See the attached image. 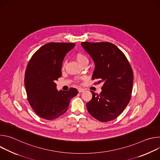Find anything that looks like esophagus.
<instances>
[{
	"instance_id": "1",
	"label": "esophagus",
	"mask_w": 160,
	"mask_h": 160,
	"mask_svg": "<svg viewBox=\"0 0 160 160\" xmlns=\"http://www.w3.org/2000/svg\"><path fill=\"white\" fill-rule=\"evenodd\" d=\"M78 92H79V93H81V92H83V91H84V89H83V88H78Z\"/></svg>"
}]
</instances>
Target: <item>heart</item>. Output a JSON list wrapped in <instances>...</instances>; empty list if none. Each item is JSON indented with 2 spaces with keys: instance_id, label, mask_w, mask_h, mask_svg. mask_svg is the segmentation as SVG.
<instances>
[{
  "instance_id": "1",
  "label": "heart",
  "mask_w": 160,
  "mask_h": 160,
  "mask_svg": "<svg viewBox=\"0 0 160 160\" xmlns=\"http://www.w3.org/2000/svg\"><path fill=\"white\" fill-rule=\"evenodd\" d=\"M75 59L77 61V62L81 64L83 62H88V58L82 52H78L75 54ZM64 64H63L64 66Z\"/></svg>"
}]
</instances>
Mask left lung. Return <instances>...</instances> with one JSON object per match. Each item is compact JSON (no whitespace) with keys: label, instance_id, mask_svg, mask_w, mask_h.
Listing matches in <instances>:
<instances>
[{"label":"left lung","instance_id":"1","mask_svg":"<svg viewBox=\"0 0 160 160\" xmlns=\"http://www.w3.org/2000/svg\"><path fill=\"white\" fill-rule=\"evenodd\" d=\"M81 45L95 63L92 79L103 83L99 94L90 91L92 98L87 103V110L100 122L115 120L131 98L133 79L131 66L122 51L111 43L85 42Z\"/></svg>","mask_w":160,"mask_h":160}]
</instances>
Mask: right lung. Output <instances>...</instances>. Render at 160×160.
Segmentation results:
<instances>
[{
    "label": "right lung",
    "mask_w": 160,
    "mask_h": 160,
    "mask_svg": "<svg viewBox=\"0 0 160 160\" xmlns=\"http://www.w3.org/2000/svg\"><path fill=\"white\" fill-rule=\"evenodd\" d=\"M74 43L51 42L43 45L30 59L25 75L28 101L40 118L54 120L67 111L72 98L78 94L75 88L58 91L55 82L61 77V67L67 52Z\"/></svg>",
    "instance_id": "add662e5"
}]
</instances>
